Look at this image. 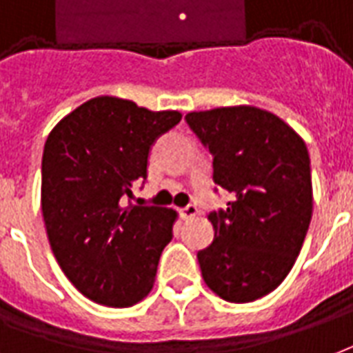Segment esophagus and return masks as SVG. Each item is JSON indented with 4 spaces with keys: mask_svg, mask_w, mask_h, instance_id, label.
<instances>
[{
    "mask_svg": "<svg viewBox=\"0 0 353 353\" xmlns=\"http://www.w3.org/2000/svg\"><path fill=\"white\" fill-rule=\"evenodd\" d=\"M198 215V208L194 203H189V205H185L183 210H181V216L183 219H192V216Z\"/></svg>",
    "mask_w": 353,
    "mask_h": 353,
    "instance_id": "34e87169",
    "label": "esophagus"
}]
</instances>
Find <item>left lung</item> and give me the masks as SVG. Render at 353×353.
I'll return each mask as SVG.
<instances>
[{
	"label": "left lung",
	"instance_id": "1",
	"mask_svg": "<svg viewBox=\"0 0 353 353\" xmlns=\"http://www.w3.org/2000/svg\"><path fill=\"white\" fill-rule=\"evenodd\" d=\"M187 123L213 155V181L234 194L213 211L215 239L198 252L205 284L230 303H250L283 283L312 216L310 159L303 138L256 106L190 112Z\"/></svg>",
	"mask_w": 353,
	"mask_h": 353
}]
</instances>
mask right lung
<instances>
[{
	"label": "right lung",
	"mask_w": 353,
	"mask_h": 353,
	"mask_svg": "<svg viewBox=\"0 0 353 353\" xmlns=\"http://www.w3.org/2000/svg\"><path fill=\"white\" fill-rule=\"evenodd\" d=\"M181 121L117 97H95L46 138L41 208L52 252L74 288L99 305L132 307L153 288L177 213L127 204L148 177L157 138Z\"/></svg>",
	"instance_id": "1"
}]
</instances>
